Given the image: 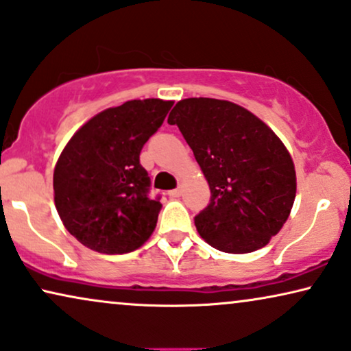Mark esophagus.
Returning a JSON list of instances; mask_svg holds the SVG:
<instances>
[{
	"label": "esophagus",
	"instance_id": "obj_1",
	"mask_svg": "<svg viewBox=\"0 0 351 351\" xmlns=\"http://www.w3.org/2000/svg\"><path fill=\"white\" fill-rule=\"evenodd\" d=\"M168 195H170V197H173V199L180 197V195H181V189H180V188H176V189L168 191Z\"/></svg>",
	"mask_w": 351,
	"mask_h": 351
}]
</instances>
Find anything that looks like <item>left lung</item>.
Returning <instances> with one entry per match:
<instances>
[{
    "label": "left lung",
    "mask_w": 351,
    "mask_h": 351,
    "mask_svg": "<svg viewBox=\"0 0 351 351\" xmlns=\"http://www.w3.org/2000/svg\"><path fill=\"white\" fill-rule=\"evenodd\" d=\"M168 123L178 125L210 186L195 228L213 249L250 254L276 236L291 215L297 176L287 147L263 120L231 101L188 97Z\"/></svg>",
    "instance_id": "8db88e82"
}]
</instances>
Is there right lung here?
Wrapping results in <instances>:
<instances>
[{
	"mask_svg": "<svg viewBox=\"0 0 351 351\" xmlns=\"http://www.w3.org/2000/svg\"><path fill=\"white\" fill-rule=\"evenodd\" d=\"M171 106L149 97L109 107L65 144L54 167V204L65 230L88 249L128 254L156 230L162 204L147 195L139 154Z\"/></svg>",
	"mask_w": 351,
	"mask_h": 351,
	"instance_id": "1",
	"label": "right lung"
}]
</instances>
